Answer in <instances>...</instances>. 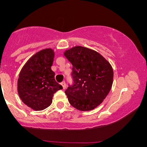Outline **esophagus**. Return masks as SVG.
I'll list each match as a JSON object with an SVG mask.
<instances>
[{
	"label": "esophagus",
	"instance_id": "obj_1",
	"mask_svg": "<svg viewBox=\"0 0 147 147\" xmlns=\"http://www.w3.org/2000/svg\"><path fill=\"white\" fill-rule=\"evenodd\" d=\"M61 85L62 86V88H63V89L65 88V82H61Z\"/></svg>",
	"mask_w": 147,
	"mask_h": 147
}]
</instances>
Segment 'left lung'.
Instances as JSON below:
<instances>
[{
    "mask_svg": "<svg viewBox=\"0 0 147 147\" xmlns=\"http://www.w3.org/2000/svg\"><path fill=\"white\" fill-rule=\"evenodd\" d=\"M63 55L72 65L74 84L65 91L69 103L82 111L97 108L112 87L110 63L95 50L79 45L66 50Z\"/></svg>",
    "mask_w": 147,
    "mask_h": 147,
    "instance_id": "left-lung-1",
    "label": "left lung"
}]
</instances>
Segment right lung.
Wrapping results in <instances>:
<instances>
[{"label":"right lung","instance_id":"1","mask_svg":"<svg viewBox=\"0 0 147 147\" xmlns=\"http://www.w3.org/2000/svg\"><path fill=\"white\" fill-rule=\"evenodd\" d=\"M55 52L52 48L40 50L31 57L22 68L18 76L17 90L25 105L34 111H42L52 102L57 90L62 89L56 82L52 70Z\"/></svg>","mask_w":147,"mask_h":147}]
</instances>
